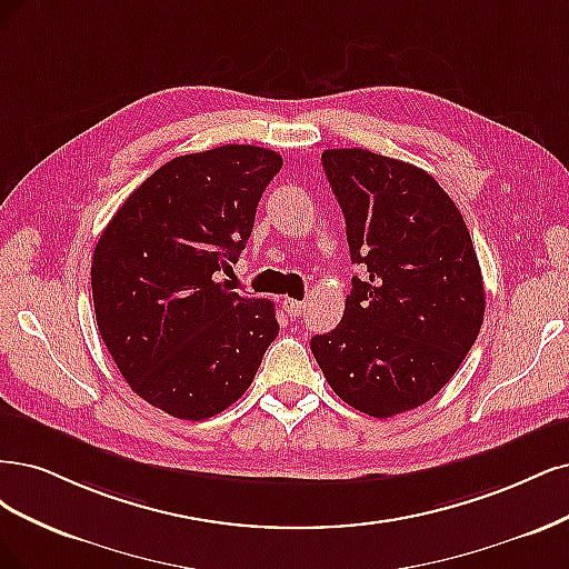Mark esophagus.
<instances>
[{
	"label": "esophagus",
	"instance_id": "esophagus-1",
	"mask_svg": "<svg viewBox=\"0 0 569 569\" xmlns=\"http://www.w3.org/2000/svg\"><path fill=\"white\" fill-rule=\"evenodd\" d=\"M307 305H309L307 300H292V298H286V300H283V309L288 311L290 317H302Z\"/></svg>",
	"mask_w": 569,
	"mask_h": 569
}]
</instances>
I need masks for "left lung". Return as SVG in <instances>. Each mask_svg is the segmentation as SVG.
Instances as JSON below:
<instances>
[{
  "mask_svg": "<svg viewBox=\"0 0 569 569\" xmlns=\"http://www.w3.org/2000/svg\"><path fill=\"white\" fill-rule=\"evenodd\" d=\"M352 279L345 315L311 355L352 409L390 418L426 405L480 333L485 286L463 214L435 177L366 149H328Z\"/></svg>",
  "mask_w": 569,
  "mask_h": 569,
  "instance_id": "left-lung-1",
  "label": "left lung"
}]
</instances>
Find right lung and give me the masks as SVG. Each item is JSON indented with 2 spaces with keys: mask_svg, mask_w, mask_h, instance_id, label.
Masks as SVG:
<instances>
[{
  "mask_svg": "<svg viewBox=\"0 0 569 569\" xmlns=\"http://www.w3.org/2000/svg\"><path fill=\"white\" fill-rule=\"evenodd\" d=\"M283 158L229 143L164 162L103 229L91 260L99 333L151 407L203 420L231 407L279 336L273 302L219 281L248 243Z\"/></svg>",
  "mask_w": 569,
  "mask_h": 569,
  "instance_id": "add662e5",
  "label": "right lung"
}]
</instances>
